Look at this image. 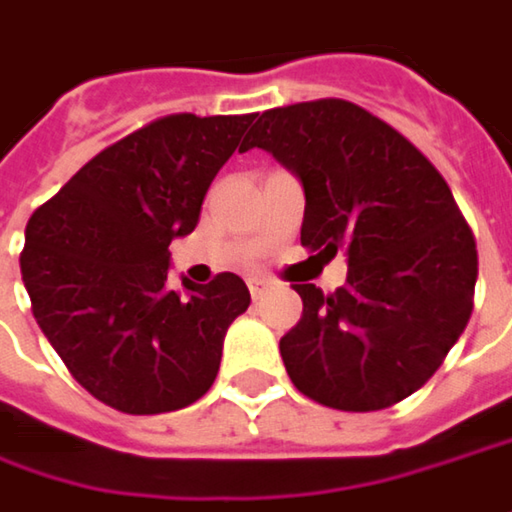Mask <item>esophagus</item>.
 Segmentation results:
<instances>
[{
  "label": "esophagus",
  "instance_id": "1",
  "mask_svg": "<svg viewBox=\"0 0 512 512\" xmlns=\"http://www.w3.org/2000/svg\"><path fill=\"white\" fill-rule=\"evenodd\" d=\"M246 284H249V292H252V298H257V295L263 292L266 281H263V278H257V275H252V278H246Z\"/></svg>",
  "mask_w": 512,
  "mask_h": 512
}]
</instances>
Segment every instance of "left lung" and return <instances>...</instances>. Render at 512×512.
I'll return each instance as SVG.
<instances>
[{"label":"left lung","mask_w":512,"mask_h":512,"mask_svg":"<svg viewBox=\"0 0 512 512\" xmlns=\"http://www.w3.org/2000/svg\"><path fill=\"white\" fill-rule=\"evenodd\" d=\"M260 147L304 188L301 243L347 281L324 295L292 284L301 321L281 339L301 394L342 411H379L414 394L464 333L478 278L475 237L435 165L368 109L324 98L257 115Z\"/></svg>","instance_id":"8db88e82"}]
</instances>
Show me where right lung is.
Here are the masks:
<instances>
[{"label":"right lung","mask_w":512,"mask_h":512,"mask_svg":"<svg viewBox=\"0 0 512 512\" xmlns=\"http://www.w3.org/2000/svg\"><path fill=\"white\" fill-rule=\"evenodd\" d=\"M255 115H167L101 150L40 205L19 257L34 318L77 382L124 414L196 403L252 295L234 272L170 286L176 237Z\"/></svg>","instance_id":"1"}]
</instances>
